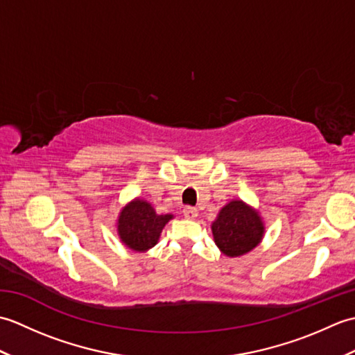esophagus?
Listing matches in <instances>:
<instances>
[{"label": "esophagus", "mask_w": 355, "mask_h": 355, "mask_svg": "<svg viewBox=\"0 0 355 355\" xmlns=\"http://www.w3.org/2000/svg\"><path fill=\"white\" fill-rule=\"evenodd\" d=\"M183 215L187 218V220H195V218L198 216V210L195 207L187 206V207L183 209Z\"/></svg>", "instance_id": "34e87169"}]
</instances>
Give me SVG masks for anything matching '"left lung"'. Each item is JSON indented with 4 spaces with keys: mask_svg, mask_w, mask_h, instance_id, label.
<instances>
[{
    "mask_svg": "<svg viewBox=\"0 0 355 355\" xmlns=\"http://www.w3.org/2000/svg\"><path fill=\"white\" fill-rule=\"evenodd\" d=\"M210 229L216 247L229 258L252 252L266 235V224L259 210L243 200H232L221 207Z\"/></svg>",
    "mask_w": 355,
    "mask_h": 355,
    "instance_id": "8db88e82",
    "label": "left lung"
}]
</instances>
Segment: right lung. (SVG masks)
Segmentation results:
<instances>
[{"instance_id":"right-lung-1","label":"right lung","mask_w":355,"mask_h":355,"mask_svg":"<svg viewBox=\"0 0 355 355\" xmlns=\"http://www.w3.org/2000/svg\"><path fill=\"white\" fill-rule=\"evenodd\" d=\"M172 214L158 215L154 206L143 198H134L120 210L116 227L120 243L135 253H145L157 245Z\"/></svg>"}]
</instances>
